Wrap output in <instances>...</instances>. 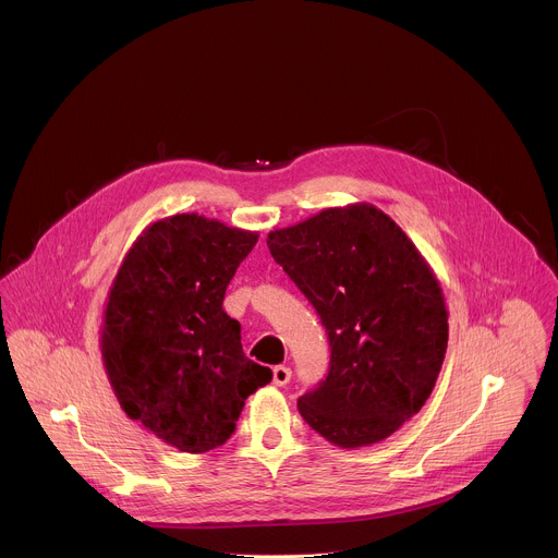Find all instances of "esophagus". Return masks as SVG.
<instances>
[{"instance_id": "1", "label": "esophagus", "mask_w": 558, "mask_h": 558, "mask_svg": "<svg viewBox=\"0 0 558 558\" xmlns=\"http://www.w3.org/2000/svg\"><path fill=\"white\" fill-rule=\"evenodd\" d=\"M290 378H292L290 367H286V365H277V367L272 369V383H275L277 387L288 385V383H290Z\"/></svg>"}]
</instances>
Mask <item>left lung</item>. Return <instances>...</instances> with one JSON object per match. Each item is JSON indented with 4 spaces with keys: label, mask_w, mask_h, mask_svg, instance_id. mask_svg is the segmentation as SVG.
Segmentation results:
<instances>
[{
    "label": "left lung",
    "mask_w": 558,
    "mask_h": 558,
    "mask_svg": "<svg viewBox=\"0 0 558 558\" xmlns=\"http://www.w3.org/2000/svg\"><path fill=\"white\" fill-rule=\"evenodd\" d=\"M266 244L328 332V376L299 399L301 416L341 449L389 438L423 408L445 361L449 314L434 270L365 202L275 230Z\"/></svg>",
    "instance_id": "left-lung-1"
}]
</instances>
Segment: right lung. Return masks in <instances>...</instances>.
<instances>
[{
	"instance_id": "right-lung-1",
	"label": "right lung",
	"mask_w": 558,
	"mask_h": 558,
	"mask_svg": "<svg viewBox=\"0 0 558 558\" xmlns=\"http://www.w3.org/2000/svg\"><path fill=\"white\" fill-rule=\"evenodd\" d=\"M257 232L197 213L148 226L124 255L102 314L100 352L129 418L184 453L221 447L244 399L272 380L248 361L228 283Z\"/></svg>"
}]
</instances>
